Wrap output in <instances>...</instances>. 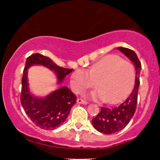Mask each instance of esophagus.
I'll list each match as a JSON object with an SVG mask.
<instances>
[{
    "label": "esophagus",
    "mask_w": 160,
    "mask_h": 160,
    "mask_svg": "<svg viewBox=\"0 0 160 160\" xmlns=\"http://www.w3.org/2000/svg\"><path fill=\"white\" fill-rule=\"evenodd\" d=\"M77 104H88V102H87L86 101H84V100L81 99V98H78V99L77 100Z\"/></svg>",
    "instance_id": "esophagus-1"
}]
</instances>
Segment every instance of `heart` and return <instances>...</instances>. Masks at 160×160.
<instances>
[{
    "label": "heart",
    "mask_w": 160,
    "mask_h": 160,
    "mask_svg": "<svg viewBox=\"0 0 160 160\" xmlns=\"http://www.w3.org/2000/svg\"><path fill=\"white\" fill-rule=\"evenodd\" d=\"M135 68L128 60L118 55H108L91 66L88 72L77 70L70 77V86L75 93L95 86L90 93L97 101L117 104L128 96L135 83Z\"/></svg>",
    "instance_id": "1"
}]
</instances>
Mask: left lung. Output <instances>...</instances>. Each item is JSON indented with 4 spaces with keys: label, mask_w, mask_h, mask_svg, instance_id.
I'll return each mask as SVG.
<instances>
[{
    "label": "left lung",
    "mask_w": 160,
    "mask_h": 160,
    "mask_svg": "<svg viewBox=\"0 0 160 160\" xmlns=\"http://www.w3.org/2000/svg\"><path fill=\"white\" fill-rule=\"evenodd\" d=\"M117 49L124 53L134 63L135 82L133 90L123 102L117 107L101 108L98 115L92 119V124L95 129L106 135L116 133L125 128L129 123L136 110L138 87L140 84L139 76L142 66L136 53L128 48L118 47Z\"/></svg>",
    "instance_id": "1"
}]
</instances>
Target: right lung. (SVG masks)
Masks as SVG:
<instances>
[{
  "mask_svg": "<svg viewBox=\"0 0 160 160\" xmlns=\"http://www.w3.org/2000/svg\"><path fill=\"white\" fill-rule=\"evenodd\" d=\"M33 65H42L53 71L61 83L65 77L72 72L71 69L56 65L47 56L35 53L25 62L22 79L21 104L32 122L42 129L54 130L62 125L68 117L71 108L77 102V97L67 87H62L45 98H38L30 93L28 83V70Z\"/></svg>",
  "mask_w": 160,
  "mask_h": 160,
  "instance_id": "1",
  "label": "right lung"
}]
</instances>
